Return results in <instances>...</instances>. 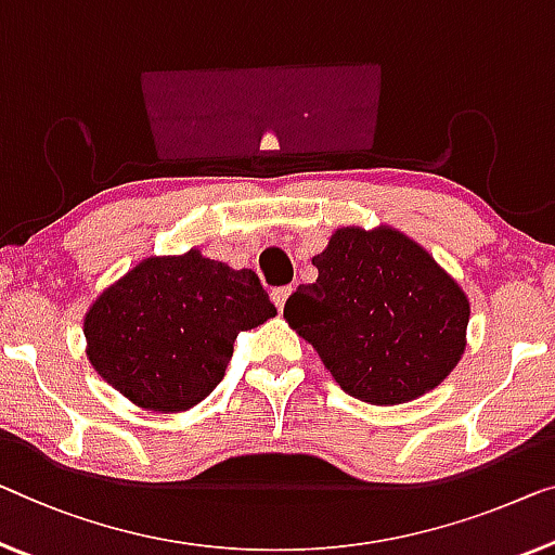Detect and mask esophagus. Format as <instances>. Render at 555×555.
<instances>
[{"label":"esophagus","mask_w":555,"mask_h":555,"mask_svg":"<svg viewBox=\"0 0 555 555\" xmlns=\"http://www.w3.org/2000/svg\"><path fill=\"white\" fill-rule=\"evenodd\" d=\"M292 292H294L292 286H281V288H274V292H271V301L276 304L279 311H284V304H286L288 296H292Z\"/></svg>","instance_id":"1"}]
</instances>
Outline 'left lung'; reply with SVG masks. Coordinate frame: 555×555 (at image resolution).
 I'll return each mask as SVG.
<instances>
[{
    "mask_svg": "<svg viewBox=\"0 0 555 555\" xmlns=\"http://www.w3.org/2000/svg\"><path fill=\"white\" fill-rule=\"evenodd\" d=\"M311 263L319 276L288 296L284 319L346 393L396 406L456 369L468 296L418 242L388 224L338 227Z\"/></svg>",
    "mask_w": 555,
    "mask_h": 555,
    "instance_id": "obj_1",
    "label": "left lung"
}]
</instances>
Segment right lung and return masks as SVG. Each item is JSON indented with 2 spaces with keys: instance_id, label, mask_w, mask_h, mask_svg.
Instances as JSON below:
<instances>
[{
  "instance_id": "right-lung-1",
  "label": "right lung",
  "mask_w": 555,
  "mask_h": 555,
  "mask_svg": "<svg viewBox=\"0 0 555 555\" xmlns=\"http://www.w3.org/2000/svg\"><path fill=\"white\" fill-rule=\"evenodd\" d=\"M271 317L276 306L251 269H231L196 246L146 256L87 309V357L134 406L179 413L224 378L238 331Z\"/></svg>"
}]
</instances>
